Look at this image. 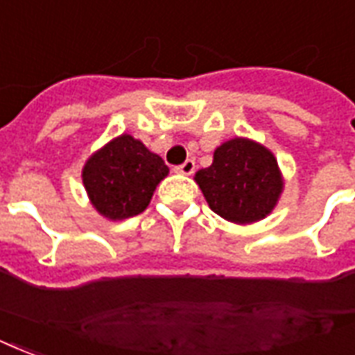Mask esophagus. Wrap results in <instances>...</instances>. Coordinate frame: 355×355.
<instances>
[{
    "instance_id": "34e87169",
    "label": "esophagus",
    "mask_w": 355,
    "mask_h": 355,
    "mask_svg": "<svg viewBox=\"0 0 355 355\" xmlns=\"http://www.w3.org/2000/svg\"><path fill=\"white\" fill-rule=\"evenodd\" d=\"M194 168H196V162L193 159H187V161L180 164V166H175V172H180L183 175H191L194 172Z\"/></svg>"
}]
</instances>
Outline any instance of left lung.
I'll return each mask as SVG.
<instances>
[{
	"label": "left lung",
	"mask_w": 355,
	"mask_h": 355,
	"mask_svg": "<svg viewBox=\"0 0 355 355\" xmlns=\"http://www.w3.org/2000/svg\"><path fill=\"white\" fill-rule=\"evenodd\" d=\"M194 181L213 211L236 225L268 217L284 187L275 155L249 138L220 144L211 166L198 170Z\"/></svg>",
	"instance_id": "left-lung-1"
}]
</instances>
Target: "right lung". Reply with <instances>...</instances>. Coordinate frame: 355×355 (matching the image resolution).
I'll return each instance as SVG.
<instances>
[{
    "label": "right lung",
    "mask_w": 355,
    "mask_h": 355,
    "mask_svg": "<svg viewBox=\"0 0 355 355\" xmlns=\"http://www.w3.org/2000/svg\"><path fill=\"white\" fill-rule=\"evenodd\" d=\"M168 166L130 135L114 138L82 168V181L93 207L110 220L135 217L149 206Z\"/></svg>",
    "instance_id": "right-lung-1"
}]
</instances>
